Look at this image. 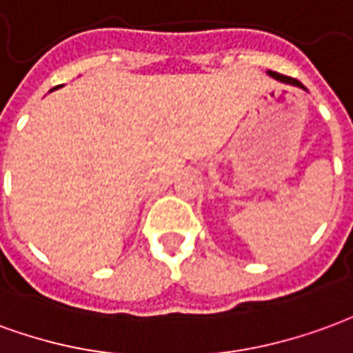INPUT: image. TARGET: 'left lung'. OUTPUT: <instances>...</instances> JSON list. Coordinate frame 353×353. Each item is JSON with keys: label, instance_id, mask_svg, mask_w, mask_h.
I'll list each match as a JSON object with an SVG mask.
<instances>
[{"label": "left lung", "instance_id": "obj_1", "mask_svg": "<svg viewBox=\"0 0 353 353\" xmlns=\"http://www.w3.org/2000/svg\"><path fill=\"white\" fill-rule=\"evenodd\" d=\"M271 77H274L276 81H282V82H288V84H293V86H301V88H305L303 84H301L297 79H292V77H285V74H280V73H274V71H269Z\"/></svg>", "mask_w": 353, "mask_h": 353}]
</instances>
